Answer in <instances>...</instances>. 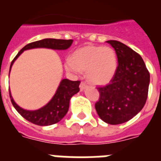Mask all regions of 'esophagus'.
Returning <instances> with one entry per match:
<instances>
[{
    "mask_svg": "<svg viewBox=\"0 0 161 161\" xmlns=\"http://www.w3.org/2000/svg\"><path fill=\"white\" fill-rule=\"evenodd\" d=\"M86 87H87V85H86L84 81H82L81 83H80V91H83Z\"/></svg>",
    "mask_w": 161,
    "mask_h": 161,
    "instance_id": "1",
    "label": "esophagus"
}]
</instances>
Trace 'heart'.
<instances>
[{
    "instance_id": "b5f03b06",
    "label": "heart",
    "mask_w": 161,
    "mask_h": 161,
    "mask_svg": "<svg viewBox=\"0 0 161 161\" xmlns=\"http://www.w3.org/2000/svg\"><path fill=\"white\" fill-rule=\"evenodd\" d=\"M118 66L117 55L110 47L87 45L76 49L65 62L67 71L73 73L86 72L90 83L103 85L114 76Z\"/></svg>"
}]
</instances>
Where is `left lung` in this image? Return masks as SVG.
<instances>
[{
    "label": "left lung",
    "mask_w": 161,
    "mask_h": 161,
    "mask_svg": "<svg viewBox=\"0 0 161 161\" xmlns=\"http://www.w3.org/2000/svg\"><path fill=\"white\" fill-rule=\"evenodd\" d=\"M114 49L118 66L114 76L106 86H99V100L95 109L105 123H126L144 106L147 98L150 73L137 52L116 40L107 41Z\"/></svg>",
    "instance_id": "left-lung-1"
}]
</instances>
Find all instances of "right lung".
<instances>
[{
    "mask_svg": "<svg viewBox=\"0 0 161 161\" xmlns=\"http://www.w3.org/2000/svg\"><path fill=\"white\" fill-rule=\"evenodd\" d=\"M72 42H73L72 39L66 40V39L45 38L42 40L31 42L25 45L13 59L9 72L14 61L25 50L38 47L51 48L54 50H66L72 45ZM80 83V80L72 81L70 80L63 79L61 80L56 93L52 98V100L46 106L37 110H26L22 109L14 102L10 92H9V97L13 106L24 119L38 126H49L57 123L64 117L69 108V102L71 97L79 92Z\"/></svg>",
    "mask_w": 161,
    "mask_h": 161,
    "instance_id": "obj_1",
    "label": "right lung"
}]
</instances>
